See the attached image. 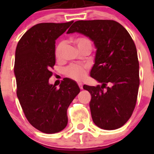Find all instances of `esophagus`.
Instances as JSON below:
<instances>
[{
    "mask_svg": "<svg viewBox=\"0 0 154 154\" xmlns=\"http://www.w3.org/2000/svg\"><path fill=\"white\" fill-rule=\"evenodd\" d=\"M78 85H79V86L80 89H82V82H79Z\"/></svg>",
    "mask_w": 154,
    "mask_h": 154,
    "instance_id": "34e87169",
    "label": "esophagus"
}]
</instances>
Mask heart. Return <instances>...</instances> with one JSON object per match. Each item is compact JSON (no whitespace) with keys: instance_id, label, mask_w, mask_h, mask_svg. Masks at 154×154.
<instances>
[{"instance_id":"1","label":"heart","mask_w":154,"mask_h":154,"mask_svg":"<svg viewBox=\"0 0 154 154\" xmlns=\"http://www.w3.org/2000/svg\"><path fill=\"white\" fill-rule=\"evenodd\" d=\"M75 43L79 49L85 46L90 47L92 48V42L88 38H85V37H81V38H76L75 40ZM64 45H65L64 42H62L57 45L55 48V56L57 58H60L62 56ZM85 69L78 65H71L65 69V74L70 78L75 80H81L85 76Z\"/></svg>"}]
</instances>
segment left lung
I'll use <instances>...</instances> for the list:
<instances>
[{
	"mask_svg": "<svg viewBox=\"0 0 154 154\" xmlns=\"http://www.w3.org/2000/svg\"><path fill=\"white\" fill-rule=\"evenodd\" d=\"M88 37L96 48L90 76L101 85L83 89L91 94L92 120L103 130L123 126L137 103L140 78L137 48L126 28L112 20L77 21L67 34Z\"/></svg>",
	"mask_w": 154,
	"mask_h": 154,
	"instance_id": "8db88e82",
	"label": "left lung"
}]
</instances>
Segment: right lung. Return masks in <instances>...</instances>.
<instances>
[{
	"instance_id": "1",
	"label": "right lung",
	"mask_w": 154,
	"mask_h": 154,
	"mask_svg": "<svg viewBox=\"0 0 154 154\" xmlns=\"http://www.w3.org/2000/svg\"><path fill=\"white\" fill-rule=\"evenodd\" d=\"M72 23L36 24L24 33L16 48L14 72L17 98L28 122L42 133L65 129L68 108L80 92L71 79H64L58 89L48 81L55 64V40Z\"/></svg>"
}]
</instances>
